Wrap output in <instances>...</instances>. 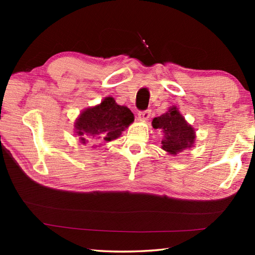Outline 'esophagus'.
I'll use <instances>...</instances> for the list:
<instances>
[{"instance_id": "34e87169", "label": "esophagus", "mask_w": 255, "mask_h": 255, "mask_svg": "<svg viewBox=\"0 0 255 255\" xmlns=\"http://www.w3.org/2000/svg\"><path fill=\"white\" fill-rule=\"evenodd\" d=\"M149 116H150V110H144V111L138 112V119L143 120V122H146V120H148Z\"/></svg>"}]
</instances>
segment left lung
Listing matches in <instances>:
<instances>
[{
    "label": "left lung",
    "instance_id": "8db88e82",
    "mask_svg": "<svg viewBox=\"0 0 255 255\" xmlns=\"http://www.w3.org/2000/svg\"><path fill=\"white\" fill-rule=\"evenodd\" d=\"M152 126L163 131L162 148L171 155H176L195 144V129L185 122L176 107L170 108L165 114L154 118Z\"/></svg>",
    "mask_w": 255,
    "mask_h": 255
}]
</instances>
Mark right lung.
I'll use <instances>...</instances> for the list:
<instances>
[{"instance_id": "1", "label": "right lung", "mask_w": 255, "mask_h": 255, "mask_svg": "<svg viewBox=\"0 0 255 255\" xmlns=\"http://www.w3.org/2000/svg\"><path fill=\"white\" fill-rule=\"evenodd\" d=\"M133 122L132 112L107 97L96 107L81 112L75 122V133L82 144L89 141H111Z\"/></svg>"}]
</instances>
